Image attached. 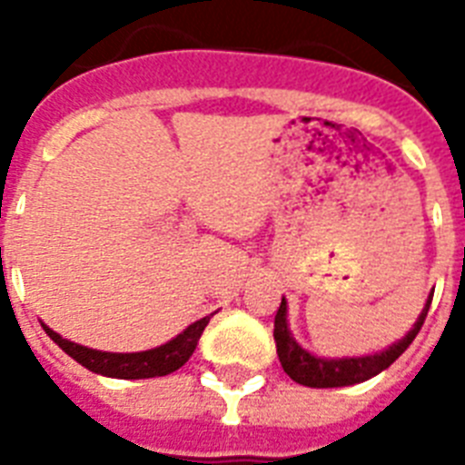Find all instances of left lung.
<instances>
[{
  "instance_id": "obj_1",
  "label": "left lung",
  "mask_w": 465,
  "mask_h": 465,
  "mask_svg": "<svg viewBox=\"0 0 465 465\" xmlns=\"http://www.w3.org/2000/svg\"><path fill=\"white\" fill-rule=\"evenodd\" d=\"M432 304V297L427 299L425 309L420 313L408 335L403 340H398L389 350L376 354H367V357H342V360H323L311 354L309 350L299 345L297 340L292 338L290 325H287V302L282 297V304L277 309L275 316V345L277 357L282 364L284 374L290 376L292 381L309 386V389H338V386H352V383H361L371 379V376L381 374L383 369H389L401 354L408 350L415 335L420 332L422 323H425L427 311Z\"/></svg>"
}]
</instances>
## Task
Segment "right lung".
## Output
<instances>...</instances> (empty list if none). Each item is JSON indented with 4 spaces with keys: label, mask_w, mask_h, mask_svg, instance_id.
<instances>
[{
    "label": "right lung",
    "mask_w": 465,
    "mask_h": 465,
    "mask_svg": "<svg viewBox=\"0 0 465 465\" xmlns=\"http://www.w3.org/2000/svg\"><path fill=\"white\" fill-rule=\"evenodd\" d=\"M207 323H210V316L200 318L193 325H188L181 335L168 340L166 345L144 350V352H101V350H91V347L76 345L72 340H64L60 332L50 331L45 323H43V331L72 360H76L94 374L113 376V379H154V376L171 374V371L181 369L190 360V354L195 352L197 340H200Z\"/></svg>",
    "instance_id": "obj_1"
}]
</instances>
